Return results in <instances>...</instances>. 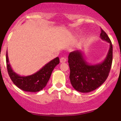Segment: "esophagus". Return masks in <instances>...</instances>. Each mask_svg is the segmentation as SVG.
I'll return each mask as SVG.
<instances>
[{
	"instance_id": "esophagus-1",
	"label": "esophagus",
	"mask_w": 121,
	"mask_h": 121,
	"mask_svg": "<svg viewBox=\"0 0 121 121\" xmlns=\"http://www.w3.org/2000/svg\"><path fill=\"white\" fill-rule=\"evenodd\" d=\"M66 60H67L66 58H65V57H60V63L65 62Z\"/></svg>"
}]
</instances>
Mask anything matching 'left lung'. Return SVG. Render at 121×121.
<instances>
[{
	"label": "left lung",
	"mask_w": 121,
	"mask_h": 121,
	"mask_svg": "<svg viewBox=\"0 0 121 121\" xmlns=\"http://www.w3.org/2000/svg\"><path fill=\"white\" fill-rule=\"evenodd\" d=\"M100 37L110 43L106 57L102 62L90 64L81 50L72 51L68 55L70 82L78 91L89 93L95 90L103 84L108 76L113 60V46L108 36L102 29Z\"/></svg>",
	"instance_id": "obj_1"
}]
</instances>
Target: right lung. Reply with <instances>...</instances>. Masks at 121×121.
<instances>
[{
  "label": "right lung",
  "instance_id": "right-lung-1",
  "mask_svg": "<svg viewBox=\"0 0 121 121\" xmlns=\"http://www.w3.org/2000/svg\"><path fill=\"white\" fill-rule=\"evenodd\" d=\"M6 65L8 74L11 79L18 88L28 92H38L47 85L50 79L52 71L59 64V58L56 57L45 64L41 69L31 75L22 76L17 74L12 69L9 63L8 53L6 56Z\"/></svg>",
  "mask_w": 121,
  "mask_h": 121
}]
</instances>
